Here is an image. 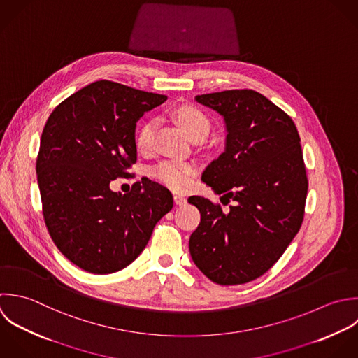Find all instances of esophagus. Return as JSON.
I'll list each match as a JSON object with an SVG mask.
<instances>
[{"label":"esophagus","mask_w":358,"mask_h":358,"mask_svg":"<svg viewBox=\"0 0 358 358\" xmlns=\"http://www.w3.org/2000/svg\"><path fill=\"white\" fill-rule=\"evenodd\" d=\"M174 203L176 205H184L187 203V198L182 195H174Z\"/></svg>","instance_id":"34e87169"}]
</instances>
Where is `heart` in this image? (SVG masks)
I'll list each match as a JSON object with an SVG mask.
<instances>
[{
	"label": "heart",
	"instance_id": "1",
	"mask_svg": "<svg viewBox=\"0 0 358 358\" xmlns=\"http://www.w3.org/2000/svg\"><path fill=\"white\" fill-rule=\"evenodd\" d=\"M174 114L191 139L196 136H208L210 131V120L201 108L194 106H181L174 111ZM155 127V120H148L141 125L136 134V146L141 152H149L152 149ZM152 174L163 185L174 191H184L191 185L195 170L185 162L169 159L156 164Z\"/></svg>",
	"mask_w": 358,
	"mask_h": 358
}]
</instances>
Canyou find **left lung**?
I'll return each mask as SVG.
<instances>
[{"instance_id": "left-lung-1", "label": "left lung", "mask_w": 358, "mask_h": 358, "mask_svg": "<svg viewBox=\"0 0 358 358\" xmlns=\"http://www.w3.org/2000/svg\"><path fill=\"white\" fill-rule=\"evenodd\" d=\"M195 100L224 117V152L202 174L222 203L188 202L201 212L189 252L212 282L234 286L266 273L299 233L308 178L296 124L251 89L199 94ZM234 203L230 206L229 202Z\"/></svg>"}]
</instances>
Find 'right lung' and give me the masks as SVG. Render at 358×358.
<instances>
[{
  "label": "right lung",
  "mask_w": 358,
  "mask_h": 358,
  "mask_svg": "<svg viewBox=\"0 0 358 358\" xmlns=\"http://www.w3.org/2000/svg\"><path fill=\"white\" fill-rule=\"evenodd\" d=\"M166 99L97 80L61 101L44 125L36 160L43 217L57 248L86 272L128 266L173 208L171 192L148 178L128 194L110 189L136 163V121Z\"/></svg>",
  "instance_id": "add662e5"
}]
</instances>
